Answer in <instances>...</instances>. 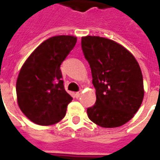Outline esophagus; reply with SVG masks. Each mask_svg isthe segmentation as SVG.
I'll list each match as a JSON object with an SVG mask.
<instances>
[{"label":"esophagus","instance_id":"esophagus-1","mask_svg":"<svg viewBox=\"0 0 160 160\" xmlns=\"http://www.w3.org/2000/svg\"><path fill=\"white\" fill-rule=\"evenodd\" d=\"M80 95H81V92H77L76 93H75V97L78 98L80 97Z\"/></svg>","mask_w":160,"mask_h":160}]
</instances>
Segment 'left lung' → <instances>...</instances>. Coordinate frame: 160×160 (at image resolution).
<instances>
[{"label": "left lung", "mask_w": 160, "mask_h": 160, "mask_svg": "<svg viewBox=\"0 0 160 160\" xmlns=\"http://www.w3.org/2000/svg\"><path fill=\"white\" fill-rule=\"evenodd\" d=\"M81 48L97 98L93 106L87 108V116L101 127H120L134 117L143 100L141 68L134 56L113 40L83 37Z\"/></svg>", "instance_id": "obj_1"}]
</instances>
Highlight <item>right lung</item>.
I'll return each mask as SVG.
<instances>
[{
    "label": "right lung",
    "mask_w": 160,
    "mask_h": 160,
    "mask_svg": "<svg viewBox=\"0 0 160 160\" xmlns=\"http://www.w3.org/2000/svg\"><path fill=\"white\" fill-rule=\"evenodd\" d=\"M76 42V37L65 35L45 40L19 71L16 82L18 104L34 123L52 125L65 117L73 98L64 89L60 67Z\"/></svg>",
    "instance_id": "obj_1"
}]
</instances>
